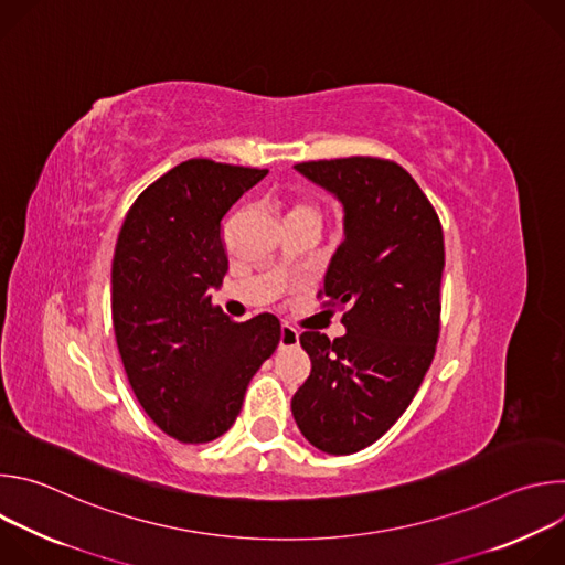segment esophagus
I'll list each match as a JSON object with an SVG mask.
<instances>
[{
	"mask_svg": "<svg viewBox=\"0 0 565 565\" xmlns=\"http://www.w3.org/2000/svg\"><path fill=\"white\" fill-rule=\"evenodd\" d=\"M299 344V333L297 329H292L290 324H281V333H279V349H292Z\"/></svg>",
	"mask_w": 565,
	"mask_h": 565,
	"instance_id": "1",
	"label": "esophagus"
}]
</instances>
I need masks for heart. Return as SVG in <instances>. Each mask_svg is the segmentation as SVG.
Masks as SVG:
<instances>
[{"label": "heart", "instance_id": "heart-1", "mask_svg": "<svg viewBox=\"0 0 565 565\" xmlns=\"http://www.w3.org/2000/svg\"><path fill=\"white\" fill-rule=\"evenodd\" d=\"M301 216H319V214H317V210H315L310 203L297 201V203H292V207H290V212H288V221H290V218H301Z\"/></svg>", "mask_w": 565, "mask_h": 565}]
</instances>
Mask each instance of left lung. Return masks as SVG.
I'll return each mask as SVG.
<instances>
[{
  "instance_id": "8db88e82",
  "label": "left lung",
  "mask_w": 565,
  "mask_h": 565,
  "mask_svg": "<svg viewBox=\"0 0 565 565\" xmlns=\"http://www.w3.org/2000/svg\"><path fill=\"white\" fill-rule=\"evenodd\" d=\"M295 170L344 207V241L319 295L347 308V333L333 342L319 331L299 335L310 375L290 407L310 445L344 456L393 427L434 360L443 227L418 183L393 160L351 156Z\"/></svg>"
}]
</instances>
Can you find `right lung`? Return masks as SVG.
I'll return each mask as SVG.
<instances>
[{
	"label": "right lung",
	"instance_id": "1",
	"mask_svg": "<svg viewBox=\"0 0 565 565\" xmlns=\"http://www.w3.org/2000/svg\"><path fill=\"white\" fill-rule=\"evenodd\" d=\"M268 170L192 158L129 207L111 264V319L127 380L145 414L179 443L225 434L246 388L275 353L270 312L232 321L212 306L227 255L221 223Z\"/></svg>",
	"mask_w": 565,
	"mask_h": 565
}]
</instances>
